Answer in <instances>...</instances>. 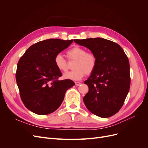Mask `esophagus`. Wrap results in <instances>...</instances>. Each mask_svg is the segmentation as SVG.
<instances>
[{
    "instance_id": "34e87169",
    "label": "esophagus",
    "mask_w": 148,
    "mask_h": 148,
    "mask_svg": "<svg viewBox=\"0 0 148 148\" xmlns=\"http://www.w3.org/2000/svg\"><path fill=\"white\" fill-rule=\"evenodd\" d=\"M75 84L76 86H80V85L81 84V83L79 82H75Z\"/></svg>"
}]
</instances>
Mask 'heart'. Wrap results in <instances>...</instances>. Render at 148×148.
Here are the masks:
<instances>
[{
  "mask_svg": "<svg viewBox=\"0 0 148 148\" xmlns=\"http://www.w3.org/2000/svg\"><path fill=\"white\" fill-rule=\"evenodd\" d=\"M66 54L70 60H75L73 66L74 71L65 73L63 78L66 80H79L82 79L85 74H90L94 71L97 59L94 53L86 51L81 47H74L67 51ZM54 63L59 71L65 72L68 69V63L61 54H58L54 57Z\"/></svg>",
  "mask_w": 148,
  "mask_h": 148,
  "instance_id": "1",
  "label": "heart"
}]
</instances>
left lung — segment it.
<instances>
[{
	"instance_id": "left-lung-1",
	"label": "left lung",
	"mask_w": 148,
	"mask_h": 148,
	"mask_svg": "<svg viewBox=\"0 0 148 148\" xmlns=\"http://www.w3.org/2000/svg\"><path fill=\"white\" fill-rule=\"evenodd\" d=\"M95 54V70L84 83L89 92L83 99L88 109L101 118H108L122 107L130 87L128 57L117 43L104 38L74 40Z\"/></svg>"
}]
</instances>
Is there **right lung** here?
I'll use <instances>...</instances> for the list:
<instances>
[{
    "instance_id": "obj_1",
    "label": "right lung",
    "mask_w": 148,
    "mask_h": 148,
    "mask_svg": "<svg viewBox=\"0 0 148 148\" xmlns=\"http://www.w3.org/2000/svg\"><path fill=\"white\" fill-rule=\"evenodd\" d=\"M73 42L49 39L31 45L20 58L15 74L22 101L37 114L54 112L63 102L66 91L75 84L62 75L54 63L56 54Z\"/></svg>"
}]
</instances>
